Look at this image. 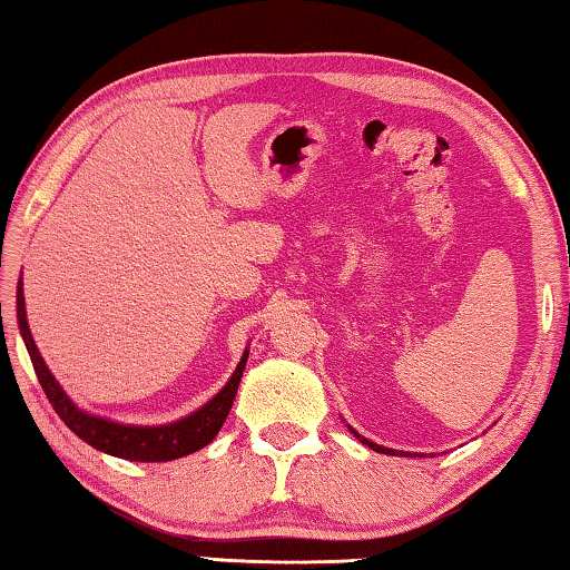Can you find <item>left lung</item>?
Wrapping results in <instances>:
<instances>
[{
	"label": "left lung",
	"instance_id": "1",
	"mask_svg": "<svg viewBox=\"0 0 570 570\" xmlns=\"http://www.w3.org/2000/svg\"><path fill=\"white\" fill-rule=\"evenodd\" d=\"M350 432L360 439L362 444H367L370 449H374V452H380V454H402V452H394V449H386V446H380V444H374V442H370V439H364V436H360L357 432H354V429L350 426Z\"/></svg>",
	"mask_w": 570,
	"mask_h": 570
}]
</instances>
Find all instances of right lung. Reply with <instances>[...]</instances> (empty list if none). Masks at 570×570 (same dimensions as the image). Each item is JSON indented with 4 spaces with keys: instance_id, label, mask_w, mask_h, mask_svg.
Here are the masks:
<instances>
[{
    "instance_id": "1",
    "label": "right lung",
    "mask_w": 570,
    "mask_h": 570,
    "mask_svg": "<svg viewBox=\"0 0 570 570\" xmlns=\"http://www.w3.org/2000/svg\"><path fill=\"white\" fill-rule=\"evenodd\" d=\"M17 322H19L21 337H24L31 364H35L41 390H45L53 412H57L61 416V422L67 424L79 439H83L86 444H91L94 449H99V452L118 456V459L170 461L208 446L220 432L225 416L230 412L235 392H238V384L243 377L245 362H248V350H245L228 384H225L206 406H200L198 412H193L186 419H178V422L164 424V426L116 424L111 419H101V416L81 412L79 406L69 400L67 392L61 390L59 382L53 380V374L49 372L45 360H41L35 340H31L21 281L17 285Z\"/></svg>"
}]
</instances>
